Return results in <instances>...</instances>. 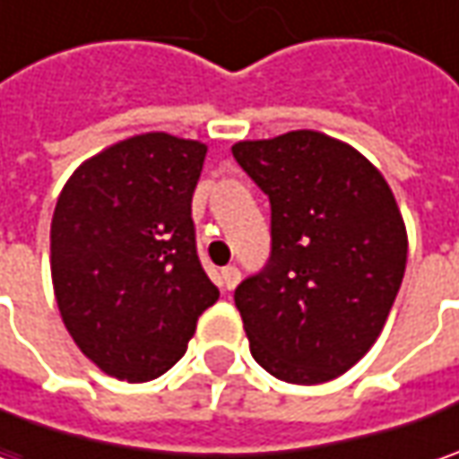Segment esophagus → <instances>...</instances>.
<instances>
[{"label":"esophagus","instance_id":"34e87169","mask_svg":"<svg viewBox=\"0 0 459 459\" xmlns=\"http://www.w3.org/2000/svg\"><path fill=\"white\" fill-rule=\"evenodd\" d=\"M220 281H221V286H224L227 291H232V289H235V286L239 283V271L235 268V265H227V268H221Z\"/></svg>","mask_w":459,"mask_h":459}]
</instances>
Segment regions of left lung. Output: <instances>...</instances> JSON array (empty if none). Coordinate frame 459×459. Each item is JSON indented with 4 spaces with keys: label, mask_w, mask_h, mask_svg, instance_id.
Here are the masks:
<instances>
[{
    "label": "left lung",
    "mask_w": 459,
    "mask_h": 459,
    "mask_svg": "<svg viewBox=\"0 0 459 459\" xmlns=\"http://www.w3.org/2000/svg\"><path fill=\"white\" fill-rule=\"evenodd\" d=\"M232 155L271 199V257L235 291L250 352L286 383L337 378L378 340L403 281L396 196L362 152L325 133L239 140Z\"/></svg>",
    "instance_id": "8db88e82"
}]
</instances>
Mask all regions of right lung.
<instances>
[{"label": "right lung", "mask_w": 459, "mask_h": 459, "mask_svg": "<svg viewBox=\"0 0 459 459\" xmlns=\"http://www.w3.org/2000/svg\"><path fill=\"white\" fill-rule=\"evenodd\" d=\"M204 158L199 140L134 134L83 160L58 196L50 221L56 301L81 352L112 378L163 376L220 299L191 220Z\"/></svg>", "instance_id": "1"}]
</instances>
